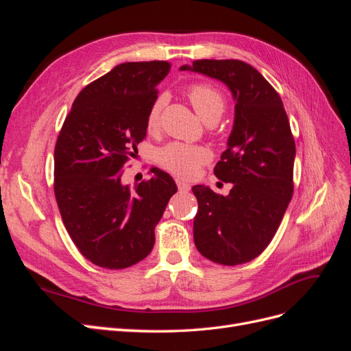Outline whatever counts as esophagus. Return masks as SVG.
<instances>
[{"label":"esophagus","mask_w":351,"mask_h":351,"mask_svg":"<svg viewBox=\"0 0 351 351\" xmlns=\"http://www.w3.org/2000/svg\"><path fill=\"white\" fill-rule=\"evenodd\" d=\"M176 183H177V187H178L180 192H189V190H190V184L182 178H176Z\"/></svg>","instance_id":"34e87169"}]
</instances>
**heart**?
Instances as JSON below:
<instances>
[{
	"instance_id": "heart-1",
	"label": "heart",
	"mask_w": 351,
	"mask_h": 351,
	"mask_svg": "<svg viewBox=\"0 0 351 351\" xmlns=\"http://www.w3.org/2000/svg\"><path fill=\"white\" fill-rule=\"evenodd\" d=\"M187 98L193 105L195 111L205 123L217 120L224 112L226 101L222 93L209 83H193L187 88ZM164 107V98L159 97L152 104L146 114L147 132H156L161 121V112ZM210 151L200 145H187L173 142L159 147L155 154V161L159 167L177 177L192 178L202 165L210 161Z\"/></svg>"
}]
</instances>
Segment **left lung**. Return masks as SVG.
<instances>
[{
	"mask_svg": "<svg viewBox=\"0 0 351 351\" xmlns=\"http://www.w3.org/2000/svg\"><path fill=\"white\" fill-rule=\"evenodd\" d=\"M180 70L226 83L236 101L227 151L214 168L232 183L228 196L193 186V239L200 254L219 265L258 258L277 232L293 196L295 143L282 101L268 80L240 60H196Z\"/></svg>",
	"mask_w": 351,
	"mask_h": 351,
	"instance_id": "8db88e82",
	"label": "left lung"
}]
</instances>
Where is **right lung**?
I'll list each match as a JSON object with an SVG mask.
<instances>
[{
    "label": "right lung",
    "instance_id": "obj_1",
    "mask_svg": "<svg viewBox=\"0 0 351 351\" xmlns=\"http://www.w3.org/2000/svg\"><path fill=\"white\" fill-rule=\"evenodd\" d=\"M168 61L123 62L89 83L74 99L54 151V193L73 243L101 268L123 269L151 253L155 227L173 177H154L130 189L123 169L146 137V114Z\"/></svg>",
    "mask_w": 351,
    "mask_h": 351
}]
</instances>
